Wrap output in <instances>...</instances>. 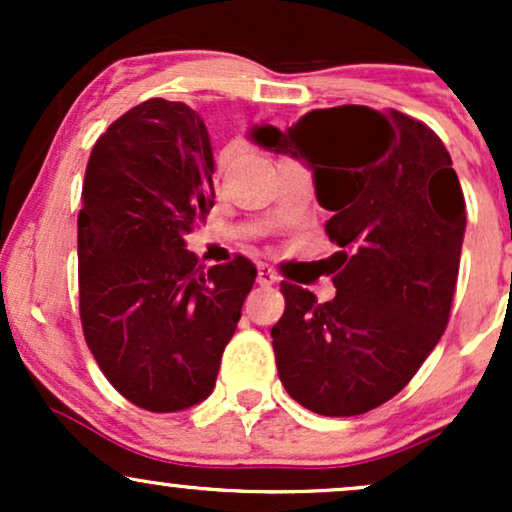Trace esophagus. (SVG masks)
I'll list each match as a JSON object with an SVG mask.
<instances>
[{
	"label": "esophagus",
	"mask_w": 512,
	"mask_h": 512,
	"mask_svg": "<svg viewBox=\"0 0 512 512\" xmlns=\"http://www.w3.org/2000/svg\"><path fill=\"white\" fill-rule=\"evenodd\" d=\"M276 279H279V276H276V272L272 267H269V264H257V284L272 286Z\"/></svg>",
	"instance_id": "34e87169"
}]
</instances>
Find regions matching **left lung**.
Returning a JSON list of instances; mask_svg holds the SVG:
<instances>
[{
	"label": "left lung",
	"mask_w": 512,
	"mask_h": 512,
	"mask_svg": "<svg viewBox=\"0 0 512 512\" xmlns=\"http://www.w3.org/2000/svg\"><path fill=\"white\" fill-rule=\"evenodd\" d=\"M252 137L308 161L317 202L332 211L325 233L342 248L332 301L281 281V385L315 414H366L414 378L448 327L467 226L448 149L424 122L366 105L313 110Z\"/></svg>",
	"instance_id": "obj_1"
}]
</instances>
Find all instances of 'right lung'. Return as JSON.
<instances>
[{"instance_id":"right-lung-1","label":"right lung","mask_w":512,"mask_h":512,"mask_svg":"<svg viewBox=\"0 0 512 512\" xmlns=\"http://www.w3.org/2000/svg\"><path fill=\"white\" fill-rule=\"evenodd\" d=\"M214 154L190 105L149 101L93 144L79 211V315L108 383L146 411L211 395L257 269H204L185 236L214 207Z\"/></svg>"}]
</instances>
